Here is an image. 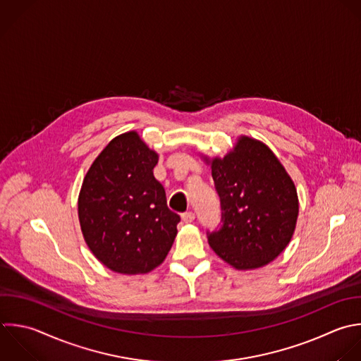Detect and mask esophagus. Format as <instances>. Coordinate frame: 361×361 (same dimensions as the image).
Wrapping results in <instances>:
<instances>
[{"label": "esophagus", "mask_w": 361, "mask_h": 361, "mask_svg": "<svg viewBox=\"0 0 361 361\" xmlns=\"http://www.w3.org/2000/svg\"><path fill=\"white\" fill-rule=\"evenodd\" d=\"M182 220H183L185 223H192V221L195 220V213H193L192 210L185 212V213L182 214Z\"/></svg>", "instance_id": "34e87169"}]
</instances>
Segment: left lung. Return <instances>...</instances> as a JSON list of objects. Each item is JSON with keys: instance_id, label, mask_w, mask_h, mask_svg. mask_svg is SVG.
Wrapping results in <instances>:
<instances>
[{"instance_id": "left-lung-1", "label": "left lung", "mask_w": 361, "mask_h": 361, "mask_svg": "<svg viewBox=\"0 0 361 361\" xmlns=\"http://www.w3.org/2000/svg\"><path fill=\"white\" fill-rule=\"evenodd\" d=\"M221 204V227L209 245L235 269L275 259L295 231L299 203L290 176L261 141L240 137L224 158L209 159Z\"/></svg>"}]
</instances>
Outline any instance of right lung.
Segmentation results:
<instances>
[{
	"label": "right lung",
	"instance_id": "right-lung-1",
	"mask_svg": "<svg viewBox=\"0 0 361 361\" xmlns=\"http://www.w3.org/2000/svg\"><path fill=\"white\" fill-rule=\"evenodd\" d=\"M158 154L135 131L121 134L92 164L79 195V220L94 257L114 272L147 274L164 262L179 214L155 179Z\"/></svg>",
	"mask_w": 361,
	"mask_h": 361
}]
</instances>
